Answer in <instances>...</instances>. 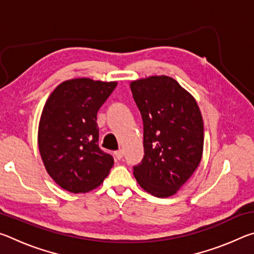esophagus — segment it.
Returning <instances> with one entry per match:
<instances>
[{
  "instance_id": "obj_1",
  "label": "esophagus",
  "mask_w": 254,
  "mask_h": 254,
  "mask_svg": "<svg viewBox=\"0 0 254 254\" xmlns=\"http://www.w3.org/2000/svg\"><path fill=\"white\" fill-rule=\"evenodd\" d=\"M114 156L118 159V160H121V159L123 158V150L120 149V150H118V151H115Z\"/></svg>"
}]
</instances>
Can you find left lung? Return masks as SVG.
Masks as SVG:
<instances>
[{"label": "left lung", "instance_id": "1", "mask_svg": "<svg viewBox=\"0 0 254 254\" xmlns=\"http://www.w3.org/2000/svg\"><path fill=\"white\" fill-rule=\"evenodd\" d=\"M143 120L144 157L133 168L141 188L156 197L175 195L203 156L204 123L190 93L169 76L131 81Z\"/></svg>", "mask_w": 254, "mask_h": 254}]
</instances>
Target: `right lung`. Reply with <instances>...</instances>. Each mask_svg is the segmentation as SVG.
Here are the masks:
<instances>
[{
  "mask_svg": "<svg viewBox=\"0 0 254 254\" xmlns=\"http://www.w3.org/2000/svg\"><path fill=\"white\" fill-rule=\"evenodd\" d=\"M117 81L74 78L63 81L42 110L38 145L55 183L74 194L93 190L104 182L113 157L98 147L97 111Z\"/></svg>",
  "mask_w": 254,
  "mask_h": 254,
  "instance_id": "add662e5",
  "label": "right lung"
}]
</instances>
